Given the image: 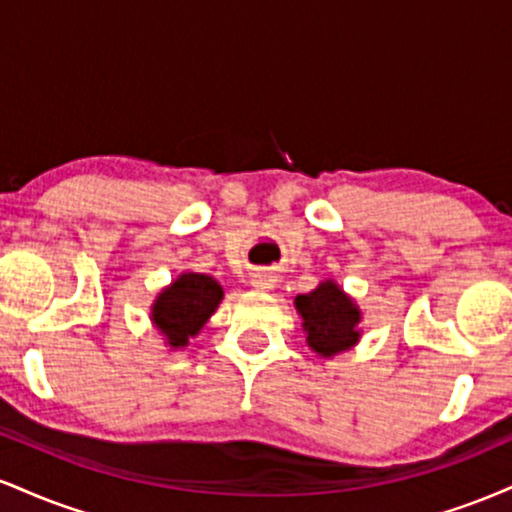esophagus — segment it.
<instances>
[{
  "instance_id": "esophagus-1",
  "label": "esophagus",
  "mask_w": 512,
  "mask_h": 512,
  "mask_svg": "<svg viewBox=\"0 0 512 512\" xmlns=\"http://www.w3.org/2000/svg\"><path fill=\"white\" fill-rule=\"evenodd\" d=\"M274 274H269V272H255L252 274V279H250V286H255L257 291H269V289H274Z\"/></svg>"
}]
</instances>
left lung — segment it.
I'll return each instance as SVG.
<instances>
[{
    "instance_id": "obj_1",
    "label": "left lung",
    "mask_w": 512,
    "mask_h": 512,
    "mask_svg": "<svg viewBox=\"0 0 512 512\" xmlns=\"http://www.w3.org/2000/svg\"><path fill=\"white\" fill-rule=\"evenodd\" d=\"M296 308L308 332V346L320 356H334L358 342L356 325L361 313L346 293L332 281L296 298Z\"/></svg>"
}]
</instances>
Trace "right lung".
<instances>
[{
    "label": "right lung",
    "mask_w": 512,
    "mask_h": 512,
    "mask_svg": "<svg viewBox=\"0 0 512 512\" xmlns=\"http://www.w3.org/2000/svg\"><path fill=\"white\" fill-rule=\"evenodd\" d=\"M223 291L207 274H182L154 303V322L170 346H185L221 303Z\"/></svg>",
    "instance_id": "1"
}]
</instances>
